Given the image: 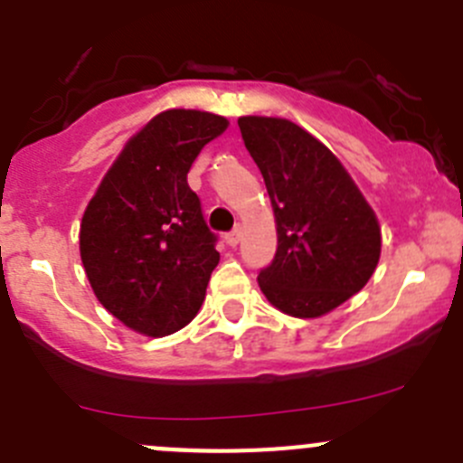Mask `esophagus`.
Wrapping results in <instances>:
<instances>
[{
  "mask_svg": "<svg viewBox=\"0 0 463 463\" xmlns=\"http://www.w3.org/2000/svg\"><path fill=\"white\" fill-rule=\"evenodd\" d=\"M240 237H241L240 228H232L231 232H226V244L228 246H237V244H240Z\"/></svg>",
  "mask_w": 463,
  "mask_h": 463,
  "instance_id": "esophagus-1",
  "label": "esophagus"
}]
</instances>
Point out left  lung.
Masks as SVG:
<instances>
[{
  "instance_id": "8db88e82",
  "label": "left lung",
  "mask_w": 463,
  "mask_h": 463,
  "mask_svg": "<svg viewBox=\"0 0 463 463\" xmlns=\"http://www.w3.org/2000/svg\"><path fill=\"white\" fill-rule=\"evenodd\" d=\"M278 226V250L258 282L279 311L318 318L361 291L381 255L374 210L338 158L284 118L237 120Z\"/></svg>"
}]
</instances>
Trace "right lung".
I'll list each match as a JSON object with an SVG mask.
<instances>
[{
	"label": "right lung",
	"instance_id": "1",
	"mask_svg": "<svg viewBox=\"0 0 463 463\" xmlns=\"http://www.w3.org/2000/svg\"><path fill=\"white\" fill-rule=\"evenodd\" d=\"M223 116L170 109L132 138L89 202L80 258L100 305L129 329L167 335L197 316L214 266L217 235L188 172Z\"/></svg>",
	"mask_w": 463,
	"mask_h": 463
}]
</instances>
